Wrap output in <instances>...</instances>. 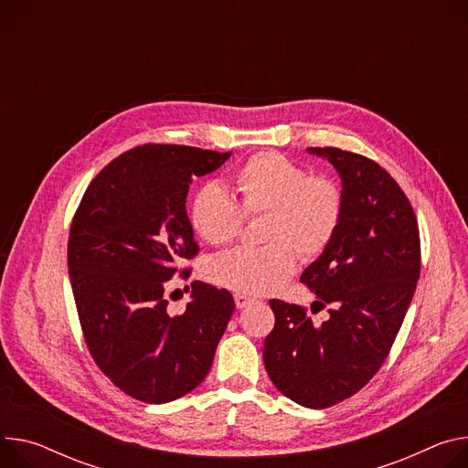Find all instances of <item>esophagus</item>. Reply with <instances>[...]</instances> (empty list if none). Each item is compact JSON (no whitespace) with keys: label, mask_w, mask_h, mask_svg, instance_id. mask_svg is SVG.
<instances>
[{"label":"esophagus","mask_w":468,"mask_h":468,"mask_svg":"<svg viewBox=\"0 0 468 468\" xmlns=\"http://www.w3.org/2000/svg\"><path fill=\"white\" fill-rule=\"evenodd\" d=\"M253 303H256V299H251V296H248V294H240V292L235 294V306H237L239 310L248 308V306L253 304Z\"/></svg>","instance_id":"1"}]
</instances>
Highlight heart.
Instances as JSON below:
<instances>
[{
	"label": "heart",
	"instance_id": "heart-1",
	"mask_svg": "<svg viewBox=\"0 0 468 468\" xmlns=\"http://www.w3.org/2000/svg\"><path fill=\"white\" fill-rule=\"evenodd\" d=\"M239 203L218 183L203 185L188 210L192 229L212 246L231 244L244 217L267 215L260 250H233L212 258L207 278L240 294H269L294 272L301 253L314 260L330 246L344 217V194L328 177H310L287 156L263 151L233 176Z\"/></svg>",
	"mask_w": 468,
	"mask_h": 468
}]
</instances>
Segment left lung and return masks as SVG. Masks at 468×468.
<instances>
[{
	"mask_svg": "<svg viewBox=\"0 0 468 468\" xmlns=\"http://www.w3.org/2000/svg\"><path fill=\"white\" fill-rule=\"evenodd\" d=\"M306 151L342 179V224L301 276L317 304L332 308L315 326L304 308L272 299L263 360L283 396L326 409L366 387L387 360L420 278V233L405 192L377 162L335 147Z\"/></svg>",
	"mask_w": 468,
	"mask_h": 468,
	"instance_id": "1",
	"label": "left lung"
}]
</instances>
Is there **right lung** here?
I'll return each instance as SVG.
<instances>
[{"mask_svg": "<svg viewBox=\"0 0 468 468\" xmlns=\"http://www.w3.org/2000/svg\"><path fill=\"white\" fill-rule=\"evenodd\" d=\"M231 153L186 145H140L91 181L72 218L67 260L83 337L117 388L145 403H167L207 377L235 310L228 289L192 282L183 314L165 289L197 253L186 215L196 177Z\"/></svg>", "mask_w": 468, "mask_h": 468, "instance_id": "add662e5", "label": "right lung"}]
</instances>
